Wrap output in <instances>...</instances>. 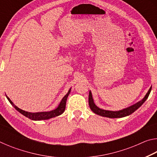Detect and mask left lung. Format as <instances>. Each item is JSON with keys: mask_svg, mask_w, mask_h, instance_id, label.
I'll return each instance as SVG.
<instances>
[{"mask_svg": "<svg viewBox=\"0 0 157 157\" xmlns=\"http://www.w3.org/2000/svg\"><path fill=\"white\" fill-rule=\"evenodd\" d=\"M151 90H152V87H150L149 91H147V94H146L145 96L143 98L142 100L138 102L136 104L133 105L130 107L123 109L122 110L119 111H108V110H104L102 109H100L96 105H95L94 102V99H93L91 92L89 91V104L90 109H91L92 111H94V113L98 114V115L104 116V117H107V118H123V117H125L130 115L132 113H134L135 111L137 110L140 106H141L143 103L145 102V101L147 99L149 95L150 94Z\"/></svg>", "mask_w": 157, "mask_h": 157, "instance_id": "1", "label": "left lung"}]
</instances>
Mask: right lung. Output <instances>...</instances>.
Instances as JSON below:
<instances>
[{
    "mask_svg": "<svg viewBox=\"0 0 157 157\" xmlns=\"http://www.w3.org/2000/svg\"><path fill=\"white\" fill-rule=\"evenodd\" d=\"M71 89H69V91H68L67 94H66L64 97L62 98V101H61L59 106H58L57 109H55L54 110H52L50 111H45V112H36V113H31V112H28V111H23L21 109L18 108L17 106H16L14 103H13L11 100L7 96V100H9V102L11 103V105L14 107L16 109H17L18 112H20L21 114H23V116H25L27 118L31 119V120L33 121H41V120H48V119L54 118V117H56L61 115L63 113V111H65V108H66V100H67V98L69 94H70Z\"/></svg>",
    "mask_w": 157,
    "mask_h": 157,
    "instance_id": "add662e5",
    "label": "right lung"
}]
</instances>
